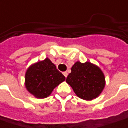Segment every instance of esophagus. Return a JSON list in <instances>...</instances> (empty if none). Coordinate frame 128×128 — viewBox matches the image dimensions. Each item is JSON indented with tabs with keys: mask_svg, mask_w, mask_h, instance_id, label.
<instances>
[{
	"mask_svg": "<svg viewBox=\"0 0 128 128\" xmlns=\"http://www.w3.org/2000/svg\"><path fill=\"white\" fill-rule=\"evenodd\" d=\"M63 74H64V76L66 78L68 76V73H67V72H64V73H63Z\"/></svg>",
	"mask_w": 128,
	"mask_h": 128,
	"instance_id": "34e87169",
	"label": "esophagus"
}]
</instances>
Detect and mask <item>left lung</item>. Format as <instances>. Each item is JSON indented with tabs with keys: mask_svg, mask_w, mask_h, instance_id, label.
Segmentation results:
<instances>
[{
	"mask_svg": "<svg viewBox=\"0 0 128 128\" xmlns=\"http://www.w3.org/2000/svg\"><path fill=\"white\" fill-rule=\"evenodd\" d=\"M78 98L91 100L98 97L106 86V78L96 65L76 62L66 80Z\"/></svg>",
	"mask_w": 128,
	"mask_h": 128,
	"instance_id": "1",
	"label": "left lung"
}]
</instances>
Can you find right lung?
I'll return each mask as SVG.
<instances>
[{
	"label": "right lung",
	"mask_w": 128,
	"mask_h": 128,
	"mask_svg": "<svg viewBox=\"0 0 128 128\" xmlns=\"http://www.w3.org/2000/svg\"><path fill=\"white\" fill-rule=\"evenodd\" d=\"M24 85L37 98H45L66 78L49 58L32 64L25 73Z\"/></svg>",
	"instance_id": "right-lung-1"
}]
</instances>
